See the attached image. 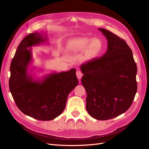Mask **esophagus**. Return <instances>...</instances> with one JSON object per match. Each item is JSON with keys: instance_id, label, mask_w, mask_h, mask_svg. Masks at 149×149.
I'll return each mask as SVG.
<instances>
[{"instance_id": "1", "label": "esophagus", "mask_w": 149, "mask_h": 149, "mask_svg": "<svg viewBox=\"0 0 149 149\" xmlns=\"http://www.w3.org/2000/svg\"><path fill=\"white\" fill-rule=\"evenodd\" d=\"M76 76H77V78L79 79H80L81 78L82 76H83V74L81 73V71H76Z\"/></svg>"}]
</instances>
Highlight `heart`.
I'll use <instances>...</instances> for the list:
<instances>
[{"mask_svg": "<svg viewBox=\"0 0 149 149\" xmlns=\"http://www.w3.org/2000/svg\"><path fill=\"white\" fill-rule=\"evenodd\" d=\"M102 48V44L98 38L91 39L88 37H82L70 41L67 45V50L76 53L82 52L86 49V56L88 58L96 56Z\"/></svg>", "mask_w": 149, "mask_h": 149, "instance_id": "heart-1", "label": "heart"}]
</instances>
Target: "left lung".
Instances as JSON below:
<instances>
[{"label": "left lung", "mask_w": 149, "mask_h": 149, "mask_svg": "<svg viewBox=\"0 0 149 149\" xmlns=\"http://www.w3.org/2000/svg\"><path fill=\"white\" fill-rule=\"evenodd\" d=\"M99 30L107 40V50L80 68L87 93L86 109L92 118L104 120L123 114L132 105L137 89V69L124 40L109 30Z\"/></svg>", "instance_id": "obj_1"}]
</instances>
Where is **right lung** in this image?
I'll return each mask as SVG.
<instances>
[{
	"label": "right lung",
	"mask_w": 149,
	"mask_h": 149,
	"mask_svg": "<svg viewBox=\"0 0 149 149\" xmlns=\"http://www.w3.org/2000/svg\"><path fill=\"white\" fill-rule=\"evenodd\" d=\"M42 34L30 33L18 46L10 68L9 89L24 114L40 120H51L64 111L68 96L78 84V79L74 68L38 79L29 73V65L33 61L31 47L48 40L47 33Z\"/></svg>",
	"instance_id": "add662e5"
}]
</instances>
